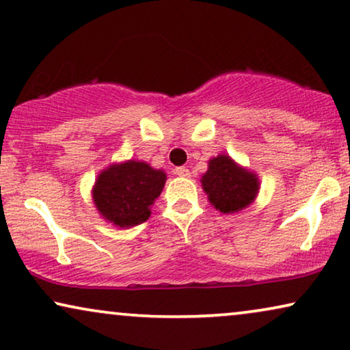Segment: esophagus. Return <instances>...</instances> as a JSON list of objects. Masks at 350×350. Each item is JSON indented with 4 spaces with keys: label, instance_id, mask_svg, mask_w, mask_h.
<instances>
[{
    "label": "esophagus",
    "instance_id": "esophagus-1",
    "mask_svg": "<svg viewBox=\"0 0 350 350\" xmlns=\"http://www.w3.org/2000/svg\"><path fill=\"white\" fill-rule=\"evenodd\" d=\"M175 174L178 175V176H185V178H188V176L191 175V174H189V170L186 169V167H176V169H175Z\"/></svg>",
    "mask_w": 350,
    "mask_h": 350
}]
</instances>
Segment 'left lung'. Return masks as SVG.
<instances>
[{
  "label": "left lung",
  "instance_id": "obj_1",
  "mask_svg": "<svg viewBox=\"0 0 350 350\" xmlns=\"http://www.w3.org/2000/svg\"><path fill=\"white\" fill-rule=\"evenodd\" d=\"M200 183L208 202L221 213L242 212L255 202L260 193V178L255 172L237 164L224 152L208 161Z\"/></svg>",
  "mask_w": 350,
  "mask_h": 350
}]
</instances>
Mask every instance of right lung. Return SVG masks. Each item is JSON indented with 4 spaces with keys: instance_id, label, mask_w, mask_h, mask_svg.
Here are the masks:
<instances>
[{
    "instance_id": "right-lung-1",
    "label": "right lung",
    "mask_w": 350,
    "mask_h": 350,
    "mask_svg": "<svg viewBox=\"0 0 350 350\" xmlns=\"http://www.w3.org/2000/svg\"><path fill=\"white\" fill-rule=\"evenodd\" d=\"M167 175L145 161L109 164L92 186V202L100 217L114 228L127 229L146 221L164 189Z\"/></svg>"
}]
</instances>
